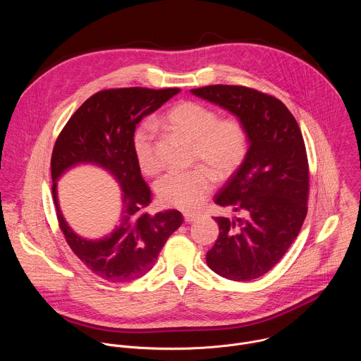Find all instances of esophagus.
Instances as JSON below:
<instances>
[{
	"label": "esophagus",
	"instance_id": "34e87169",
	"mask_svg": "<svg viewBox=\"0 0 361 361\" xmlns=\"http://www.w3.org/2000/svg\"><path fill=\"white\" fill-rule=\"evenodd\" d=\"M197 217H198V214H195V213H184V220H185L187 223L195 221Z\"/></svg>",
	"mask_w": 361,
	"mask_h": 361
}]
</instances>
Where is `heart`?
<instances>
[{"label": "heart", "instance_id": "b5f03b06", "mask_svg": "<svg viewBox=\"0 0 361 361\" xmlns=\"http://www.w3.org/2000/svg\"><path fill=\"white\" fill-rule=\"evenodd\" d=\"M161 126L192 142L194 161L202 163L219 180L233 176L245 159L248 137L244 126L235 118L220 120L214 110L198 102H180L163 117ZM133 149L142 173L156 174L160 170L156 130L149 123L140 124L134 131ZM209 172L194 169L167 173L156 185L160 201L183 212L195 210L213 190Z\"/></svg>", "mask_w": 361, "mask_h": 361}]
</instances>
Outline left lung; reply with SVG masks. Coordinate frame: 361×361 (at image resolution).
<instances>
[{
	"label": "left lung",
	"instance_id": "left-lung-1",
	"mask_svg": "<svg viewBox=\"0 0 361 361\" xmlns=\"http://www.w3.org/2000/svg\"><path fill=\"white\" fill-rule=\"evenodd\" d=\"M231 113L245 128L248 148L214 202L240 217H216L220 233L207 266L233 281L269 273L298 235L307 214L308 163L298 124L283 102L240 85L190 90Z\"/></svg>",
	"mask_w": 361,
	"mask_h": 361
}]
</instances>
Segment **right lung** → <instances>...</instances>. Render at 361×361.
<instances>
[{
	"instance_id": "obj_1",
	"label": "right lung",
	"mask_w": 361,
	"mask_h": 361,
	"mask_svg": "<svg viewBox=\"0 0 361 361\" xmlns=\"http://www.w3.org/2000/svg\"><path fill=\"white\" fill-rule=\"evenodd\" d=\"M178 92V88L140 87L99 91L73 114L56 141L51 178L60 228L74 254L101 280L130 283L142 277L156 264L166 241L183 223L177 210L154 216L144 213L151 191L141 177L133 149L135 126ZM78 165L102 168L121 185V216L104 238L80 236L62 216L56 183Z\"/></svg>"
}]
</instances>
